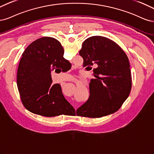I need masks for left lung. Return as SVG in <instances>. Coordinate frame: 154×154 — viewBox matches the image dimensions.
I'll return each instance as SVG.
<instances>
[{
    "label": "left lung",
    "mask_w": 154,
    "mask_h": 154,
    "mask_svg": "<svg viewBox=\"0 0 154 154\" xmlns=\"http://www.w3.org/2000/svg\"><path fill=\"white\" fill-rule=\"evenodd\" d=\"M79 54L83 66L93 69L90 97L79 107L77 116L100 118L118 111L129 95L131 73L128 59L122 48L106 37L94 36L82 43Z\"/></svg>",
    "instance_id": "left-lung-1"
}]
</instances>
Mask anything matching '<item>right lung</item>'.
<instances>
[{"instance_id":"add662e5","label":"right lung","mask_w":154,"mask_h":154,"mask_svg":"<svg viewBox=\"0 0 154 154\" xmlns=\"http://www.w3.org/2000/svg\"><path fill=\"white\" fill-rule=\"evenodd\" d=\"M64 49L56 39L43 37L33 42L22 54L17 72V86L24 107L46 117L75 112L64 97L60 84H52L51 72H65L72 66L63 57Z\"/></svg>"}]
</instances>
